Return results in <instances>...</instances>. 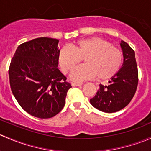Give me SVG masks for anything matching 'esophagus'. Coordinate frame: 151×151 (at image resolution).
I'll return each instance as SVG.
<instances>
[{
  "label": "esophagus",
  "mask_w": 151,
  "mask_h": 151,
  "mask_svg": "<svg viewBox=\"0 0 151 151\" xmlns=\"http://www.w3.org/2000/svg\"><path fill=\"white\" fill-rule=\"evenodd\" d=\"M83 85V83H71V86H73V87L80 86V85Z\"/></svg>",
  "instance_id": "1"
}]
</instances>
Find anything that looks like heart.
I'll return each instance as SVG.
<instances>
[{
  "mask_svg": "<svg viewBox=\"0 0 151 151\" xmlns=\"http://www.w3.org/2000/svg\"><path fill=\"white\" fill-rule=\"evenodd\" d=\"M83 58L85 64L73 70L71 79L82 82L95 78L106 80L118 73L122 65V52L110 42L93 36L72 44V49L64 46L58 54V62L63 73L71 71Z\"/></svg>",
  "mask_w": 151,
  "mask_h": 151,
  "instance_id": "b5f03b06",
  "label": "heart"
}]
</instances>
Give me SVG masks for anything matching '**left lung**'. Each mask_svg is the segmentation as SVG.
<instances>
[{
  "mask_svg": "<svg viewBox=\"0 0 151 151\" xmlns=\"http://www.w3.org/2000/svg\"><path fill=\"white\" fill-rule=\"evenodd\" d=\"M123 62L121 68L109 81V85H99V90L91 105L104 112L112 113L127 106L134 96L138 84V71L134 51L124 41H121Z\"/></svg>",
  "mask_w": 151,
  "mask_h": 151,
  "instance_id": "1",
  "label": "left lung"
}]
</instances>
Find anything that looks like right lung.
I'll return each mask as SVG.
<instances>
[{
  "label": "right lung",
  "instance_id": "obj_1",
  "mask_svg": "<svg viewBox=\"0 0 151 151\" xmlns=\"http://www.w3.org/2000/svg\"><path fill=\"white\" fill-rule=\"evenodd\" d=\"M56 39L40 37L19 45L10 63V86L21 107L39 118H50L61 111L71 88L58 68Z\"/></svg>",
  "mask_w": 151,
  "mask_h": 151
}]
</instances>
